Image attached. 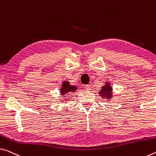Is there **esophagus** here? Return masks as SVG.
<instances>
[{"instance_id": "obj_1", "label": "esophagus", "mask_w": 156, "mask_h": 156, "mask_svg": "<svg viewBox=\"0 0 156 156\" xmlns=\"http://www.w3.org/2000/svg\"><path fill=\"white\" fill-rule=\"evenodd\" d=\"M85 88H86V90H90V86L86 85V86H85Z\"/></svg>"}]
</instances>
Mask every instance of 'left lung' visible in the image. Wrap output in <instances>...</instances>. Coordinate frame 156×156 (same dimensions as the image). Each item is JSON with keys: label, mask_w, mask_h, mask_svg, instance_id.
Masks as SVG:
<instances>
[{"label": "left lung", "mask_w": 156, "mask_h": 156, "mask_svg": "<svg viewBox=\"0 0 156 156\" xmlns=\"http://www.w3.org/2000/svg\"><path fill=\"white\" fill-rule=\"evenodd\" d=\"M99 94L102 98L106 99V101H110L113 98V88L109 81L106 82L105 85L101 86V89L99 92Z\"/></svg>", "instance_id": "8db88e82"}]
</instances>
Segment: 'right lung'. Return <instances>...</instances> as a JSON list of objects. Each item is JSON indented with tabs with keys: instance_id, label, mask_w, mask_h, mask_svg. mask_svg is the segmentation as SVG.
Returning a JSON list of instances; mask_svg holds the SVG:
<instances>
[{
	"instance_id": "add662e5",
	"label": "right lung",
	"mask_w": 156,
	"mask_h": 156,
	"mask_svg": "<svg viewBox=\"0 0 156 156\" xmlns=\"http://www.w3.org/2000/svg\"><path fill=\"white\" fill-rule=\"evenodd\" d=\"M78 88L76 87V86L71 85V84L69 83L68 81H64L62 83V85H61V87L60 90V95L62 96L63 100H61V103H63V102L66 101L67 102L69 100V98H65L66 95H70V93H75V90Z\"/></svg>"
}]
</instances>
